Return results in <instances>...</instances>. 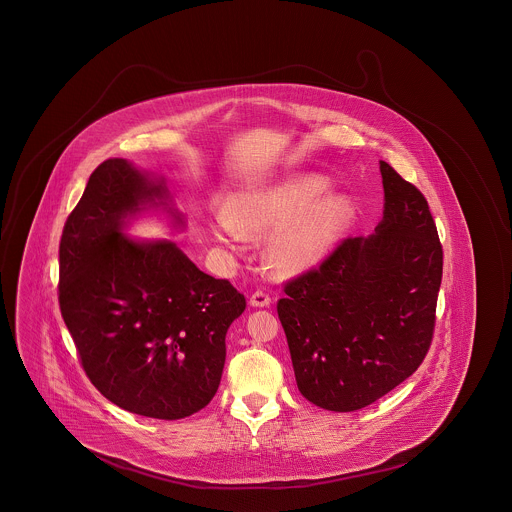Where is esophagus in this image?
I'll return each instance as SVG.
<instances>
[{
  "label": "esophagus",
  "mask_w": 512,
  "mask_h": 512,
  "mask_svg": "<svg viewBox=\"0 0 512 512\" xmlns=\"http://www.w3.org/2000/svg\"><path fill=\"white\" fill-rule=\"evenodd\" d=\"M269 304H271V296L266 291H256L250 296V306L254 308H268Z\"/></svg>",
  "instance_id": "esophagus-1"
}]
</instances>
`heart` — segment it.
Returning a JSON list of instances; mask_svg holds the SVG:
<instances>
[{
	"label": "heart",
	"instance_id": "1",
	"mask_svg": "<svg viewBox=\"0 0 512 512\" xmlns=\"http://www.w3.org/2000/svg\"><path fill=\"white\" fill-rule=\"evenodd\" d=\"M322 179L304 177L277 187L243 192L231 198L227 214L214 217L212 231L223 243L266 237L269 262L279 273H296L316 264L345 231L350 204L341 196L322 198Z\"/></svg>",
	"mask_w": 512,
	"mask_h": 512
}]
</instances>
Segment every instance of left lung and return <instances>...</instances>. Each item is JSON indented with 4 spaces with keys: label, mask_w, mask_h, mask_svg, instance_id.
<instances>
[{
    "label": "left lung",
    "mask_w": 512,
    "mask_h": 512,
    "mask_svg": "<svg viewBox=\"0 0 512 512\" xmlns=\"http://www.w3.org/2000/svg\"><path fill=\"white\" fill-rule=\"evenodd\" d=\"M383 219L370 237H347L285 283L277 314L298 391L352 412L376 403L424 362L435 327L443 248L428 200L387 162Z\"/></svg>",
    "instance_id": "left-lung-1"
}]
</instances>
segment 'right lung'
<instances>
[{
  "mask_svg": "<svg viewBox=\"0 0 512 512\" xmlns=\"http://www.w3.org/2000/svg\"><path fill=\"white\" fill-rule=\"evenodd\" d=\"M165 198L163 179L121 158L100 163L65 221L57 289L94 387L133 414L179 420L214 399L225 335L246 300L177 244L123 235L127 217L156 200L167 206Z\"/></svg>",
  "mask_w": 512,
  "mask_h": 512,
  "instance_id": "obj_1",
  "label": "right lung"
}]
</instances>
